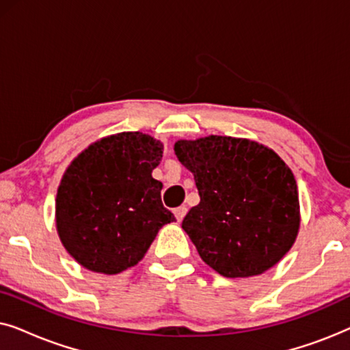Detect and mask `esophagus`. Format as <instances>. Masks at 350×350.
I'll use <instances>...</instances> for the list:
<instances>
[{
	"label": "esophagus",
	"mask_w": 350,
	"mask_h": 350,
	"mask_svg": "<svg viewBox=\"0 0 350 350\" xmlns=\"http://www.w3.org/2000/svg\"><path fill=\"white\" fill-rule=\"evenodd\" d=\"M186 212H188V208L185 207V205H181V207H176L175 210H174V213H175V217H176V219H178V221H181V219L185 218V215H186Z\"/></svg>",
	"instance_id": "1"
}]
</instances>
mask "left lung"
Wrapping results in <instances>:
<instances>
[{"mask_svg":"<svg viewBox=\"0 0 350 350\" xmlns=\"http://www.w3.org/2000/svg\"><path fill=\"white\" fill-rule=\"evenodd\" d=\"M174 150L200 196L181 228L205 265L229 279L275 266L301 223L298 186L279 154L248 138L221 135L178 140Z\"/></svg>","mask_w":350,"mask_h":350,"instance_id":"1","label":"left lung"}]
</instances>
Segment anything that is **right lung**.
<instances>
[{
  "instance_id": "right-lung-1",
  "label": "right lung",
  "mask_w": 350,
  "mask_h": 350,
  "mask_svg": "<svg viewBox=\"0 0 350 350\" xmlns=\"http://www.w3.org/2000/svg\"><path fill=\"white\" fill-rule=\"evenodd\" d=\"M164 145L143 132H121L71 161L55 199L62 245L81 266L119 274L143 260L159 229L176 221L152 178Z\"/></svg>"
}]
</instances>
